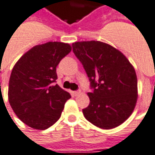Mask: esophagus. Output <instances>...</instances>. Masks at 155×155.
Segmentation results:
<instances>
[{"label": "esophagus", "mask_w": 155, "mask_h": 155, "mask_svg": "<svg viewBox=\"0 0 155 155\" xmlns=\"http://www.w3.org/2000/svg\"><path fill=\"white\" fill-rule=\"evenodd\" d=\"M80 91L78 90V91H74V92H72V94H73V95H75V96H77V95H78V94H80Z\"/></svg>", "instance_id": "esophagus-1"}]
</instances>
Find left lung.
Instances as JSON below:
<instances>
[{
    "label": "left lung",
    "instance_id": "8db88e82",
    "mask_svg": "<svg viewBox=\"0 0 155 155\" xmlns=\"http://www.w3.org/2000/svg\"><path fill=\"white\" fill-rule=\"evenodd\" d=\"M72 48L92 89L84 116L101 129L119 126L131 115L137 102L138 80L134 68L120 51L101 41L75 42Z\"/></svg>",
    "mask_w": 155,
    "mask_h": 155
}]
</instances>
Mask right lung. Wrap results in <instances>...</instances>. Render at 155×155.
<instances>
[{"instance_id": "add662e5", "label": "right lung", "mask_w": 155, "mask_h": 155, "mask_svg": "<svg viewBox=\"0 0 155 155\" xmlns=\"http://www.w3.org/2000/svg\"><path fill=\"white\" fill-rule=\"evenodd\" d=\"M71 51L69 44L48 42L33 47L15 64L9 78L8 101L28 126L46 130L61 117L71 94L54 84L56 67Z\"/></svg>"}]
</instances>
